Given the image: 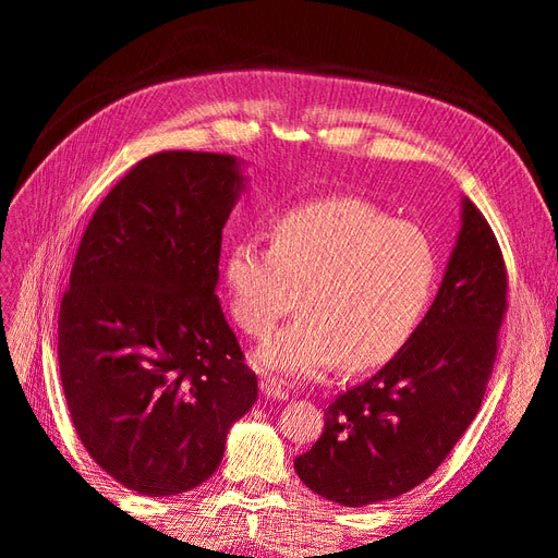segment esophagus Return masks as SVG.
I'll use <instances>...</instances> for the list:
<instances>
[{"instance_id":"1","label":"esophagus","mask_w":558,"mask_h":558,"mask_svg":"<svg viewBox=\"0 0 558 558\" xmlns=\"http://www.w3.org/2000/svg\"><path fill=\"white\" fill-rule=\"evenodd\" d=\"M260 391H263V396H267V398H275V400H286L289 398V391H286V388L281 386V381H277V379H260Z\"/></svg>"}]
</instances>
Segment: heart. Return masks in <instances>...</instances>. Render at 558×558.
<instances>
[{
	"label": "heart",
	"mask_w": 558,
	"mask_h": 558,
	"mask_svg": "<svg viewBox=\"0 0 558 558\" xmlns=\"http://www.w3.org/2000/svg\"><path fill=\"white\" fill-rule=\"evenodd\" d=\"M435 253L418 228L391 221L356 197L324 199L283 214L269 244L230 246L223 281L234 324L253 340L300 316L256 353L291 379L332 365L367 369L410 340L435 286Z\"/></svg>",
	"instance_id": "obj_1"
}]
</instances>
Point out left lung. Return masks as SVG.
<instances>
[{"mask_svg":"<svg viewBox=\"0 0 558 558\" xmlns=\"http://www.w3.org/2000/svg\"><path fill=\"white\" fill-rule=\"evenodd\" d=\"M463 226L424 320L377 375L337 396L295 459L314 494L344 508L391 500L428 480L477 416L508 312V269L484 214Z\"/></svg>","mask_w":558,"mask_h":558,"instance_id":"8db88e82","label":"left lung"}]
</instances>
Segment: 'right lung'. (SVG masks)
I'll return each instance as SVG.
<instances>
[{"label": "right lung", "instance_id": "right-lung-1", "mask_svg": "<svg viewBox=\"0 0 558 558\" xmlns=\"http://www.w3.org/2000/svg\"><path fill=\"white\" fill-rule=\"evenodd\" d=\"M232 156L162 150L118 181L83 232L58 316L62 391L95 463L144 496L209 480L258 398L216 298Z\"/></svg>", "mask_w": 558, "mask_h": 558}]
</instances>
